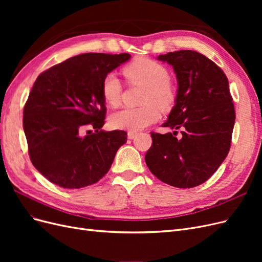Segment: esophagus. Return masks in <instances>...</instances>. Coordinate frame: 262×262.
<instances>
[{"instance_id":"1","label":"esophagus","mask_w":262,"mask_h":262,"mask_svg":"<svg viewBox=\"0 0 262 262\" xmlns=\"http://www.w3.org/2000/svg\"><path fill=\"white\" fill-rule=\"evenodd\" d=\"M137 136H138L137 132H134V131H129V132H128V139H130V140L136 139Z\"/></svg>"}]
</instances>
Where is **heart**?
I'll return each instance as SVG.
<instances>
[{"instance_id": "b5f03b06", "label": "heart", "mask_w": 262, "mask_h": 262, "mask_svg": "<svg viewBox=\"0 0 262 262\" xmlns=\"http://www.w3.org/2000/svg\"><path fill=\"white\" fill-rule=\"evenodd\" d=\"M124 76L134 84L145 87L139 108H123L110 116L109 123L114 129L140 131L160 119L161 112L168 110L175 102V86L168 80V71L161 63L148 58H139L123 70ZM122 85L115 73H108L101 83V94L110 106L120 102Z\"/></svg>"}]
</instances>
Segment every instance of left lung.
Wrapping results in <instances>:
<instances>
[{
	"mask_svg": "<svg viewBox=\"0 0 262 262\" xmlns=\"http://www.w3.org/2000/svg\"><path fill=\"white\" fill-rule=\"evenodd\" d=\"M177 77L178 90L165 134L150 132L153 144L145 154L150 172L165 184L193 188L217 170L231 147L235 109L228 80L205 55L180 50L161 54ZM183 137L176 138L177 130Z\"/></svg>",
	"mask_w": 262,
	"mask_h": 262,
	"instance_id": "obj_1",
	"label": "left lung"
}]
</instances>
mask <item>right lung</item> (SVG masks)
I'll return each instance as SVG.
<instances>
[{
    "mask_svg": "<svg viewBox=\"0 0 262 262\" xmlns=\"http://www.w3.org/2000/svg\"><path fill=\"white\" fill-rule=\"evenodd\" d=\"M131 58L129 53H84L37 77L24 108L23 126L30 161L52 184L80 189L96 184L126 142L122 130L104 131V77ZM90 125L94 134L80 133Z\"/></svg>",
    "mask_w": 262,
    "mask_h": 262,
    "instance_id": "add662e5",
    "label": "right lung"
}]
</instances>
